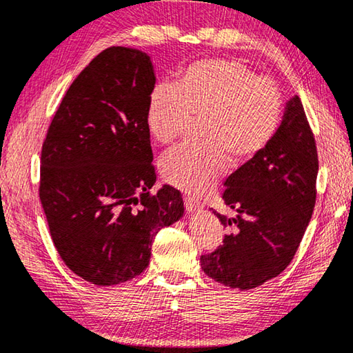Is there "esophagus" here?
Returning <instances> with one entry per match:
<instances>
[{"label":"esophagus","instance_id":"34e87169","mask_svg":"<svg viewBox=\"0 0 353 353\" xmlns=\"http://www.w3.org/2000/svg\"><path fill=\"white\" fill-rule=\"evenodd\" d=\"M185 208L188 212H199V211H202V205L190 197H185Z\"/></svg>","mask_w":353,"mask_h":353}]
</instances>
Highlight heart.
<instances>
[{"label": "heart", "mask_w": 353, "mask_h": 353, "mask_svg": "<svg viewBox=\"0 0 353 353\" xmlns=\"http://www.w3.org/2000/svg\"><path fill=\"white\" fill-rule=\"evenodd\" d=\"M281 93L266 76L231 59H203L159 84L148 99L147 125L161 145L177 142L192 121H202L203 147H182L162 159L165 182L188 196L210 191L228 168L263 151L277 131Z\"/></svg>", "instance_id": "b5f03b06"}]
</instances>
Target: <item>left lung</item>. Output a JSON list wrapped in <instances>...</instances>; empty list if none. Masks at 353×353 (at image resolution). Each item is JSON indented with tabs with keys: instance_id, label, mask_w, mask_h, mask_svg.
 I'll return each mask as SVG.
<instances>
[{
	"instance_id": "left-lung-1",
	"label": "left lung",
	"mask_w": 353,
	"mask_h": 353,
	"mask_svg": "<svg viewBox=\"0 0 353 353\" xmlns=\"http://www.w3.org/2000/svg\"><path fill=\"white\" fill-rule=\"evenodd\" d=\"M319 154L299 96L288 101L272 141L225 181V205L212 211L228 236L200 257L203 272L232 289H254L280 275L299 250L316 199Z\"/></svg>"
}]
</instances>
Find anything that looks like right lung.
I'll return each instance as SVG.
<instances>
[{"label": "right lung", "mask_w": 353, "mask_h": 353, "mask_svg": "<svg viewBox=\"0 0 353 353\" xmlns=\"http://www.w3.org/2000/svg\"><path fill=\"white\" fill-rule=\"evenodd\" d=\"M154 84L147 53L105 48L67 90L43 143L39 199L52 240L68 269L93 285L142 274L156 234L183 216L172 186L150 192Z\"/></svg>", "instance_id": "right-lung-1"}]
</instances>
